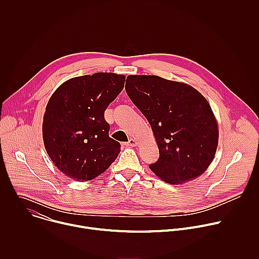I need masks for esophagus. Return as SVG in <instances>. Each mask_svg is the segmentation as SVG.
<instances>
[{"label":"esophagus","instance_id":"34e87169","mask_svg":"<svg viewBox=\"0 0 259 259\" xmlns=\"http://www.w3.org/2000/svg\"><path fill=\"white\" fill-rule=\"evenodd\" d=\"M125 145H128V146H136L137 145V141L133 138H130L128 142L125 143Z\"/></svg>","mask_w":259,"mask_h":259}]
</instances>
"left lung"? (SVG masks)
Segmentation results:
<instances>
[{
  "label": "left lung",
  "instance_id": "8db88e82",
  "mask_svg": "<svg viewBox=\"0 0 259 259\" xmlns=\"http://www.w3.org/2000/svg\"><path fill=\"white\" fill-rule=\"evenodd\" d=\"M125 89L157 140L160 157L150 169L172 184L204 173L218 143L217 123L205 97L187 84L158 76H128Z\"/></svg>",
  "mask_w": 259,
  "mask_h": 259
}]
</instances>
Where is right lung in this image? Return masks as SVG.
Here are the masks:
<instances>
[{
    "label": "right lung",
    "mask_w": 259,
    "mask_h": 259,
    "mask_svg": "<svg viewBox=\"0 0 259 259\" xmlns=\"http://www.w3.org/2000/svg\"><path fill=\"white\" fill-rule=\"evenodd\" d=\"M124 84L125 76L96 72L66 81L51 96L43 139L50 159L66 176L91 180L118 157L121 144L108 136L104 110Z\"/></svg>",
    "instance_id": "obj_1"
}]
</instances>
